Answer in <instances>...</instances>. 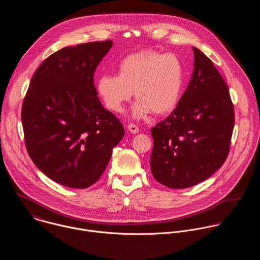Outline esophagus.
<instances>
[{
  "label": "esophagus",
  "instance_id": "esophagus-1",
  "mask_svg": "<svg viewBox=\"0 0 260 260\" xmlns=\"http://www.w3.org/2000/svg\"><path fill=\"white\" fill-rule=\"evenodd\" d=\"M127 129L129 131V133L132 134H138L139 133V127L136 125V124H133V123H129L127 125Z\"/></svg>",
  "mask_w": 260,
  "mask_h": 260
}]
</instances>
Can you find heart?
I'll use <instances>...</instances> for the list:
<instances>
[{
  "label": "heart",
  "instance_id": "1",
  "mask_svg": "<svg viewBox=\"0 0 260 260\" xmlns=\"http://www.w3.org/2000/svg\"><path fill=\"white\" fill-rule=\"evenodd\" d=\"M184 66L173 53L145 50L129 54L117 64V75H102L96 91L105 106L113 112L121 111L133 95V117L140 119L153 112L168 114L178 105L183 84Z\"/></svg>",
  "mask_w": 260,
  "mask_h": 260
}]
</instances>
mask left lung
Segmentation results:
<instances>
[{
    "mask_svg": "<svg viewBox=\"0 0 260 260\" xmlns=\"http://www.w3.org/2000/svg\"><path fill=\"white\" fill-rule=\"evenodd\" d=\"M190 82L174 112L152 129L150 167L170 188H187L224 164L235 125L229 87L212 60L197 47Z\"/></svg>",
    "mask_w": 260,
    "mask_h": 260,
    "instance_id": "obj_1",
    "label": "left lung"
}]
</instances>
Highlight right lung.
I'll use <instances>...</instances> for the list:
<instances>
[{"label": "right lung", "mask_w": 260, "mask_h": 260, "mask_svg": "<svg viewBox=\"0 0 260 260\" xmlns=\"http://www.w3.org/2000/svg\"><path fill=\"white\" fill-rule=\"evenodd\" d=\"M112 41L67 46L35 72L23 100L21 122L32 162L52 181L87 188L104 173L124 136L106 110L93 74Z\"/></svg>", "instance_id": "1"}]
</instances>
